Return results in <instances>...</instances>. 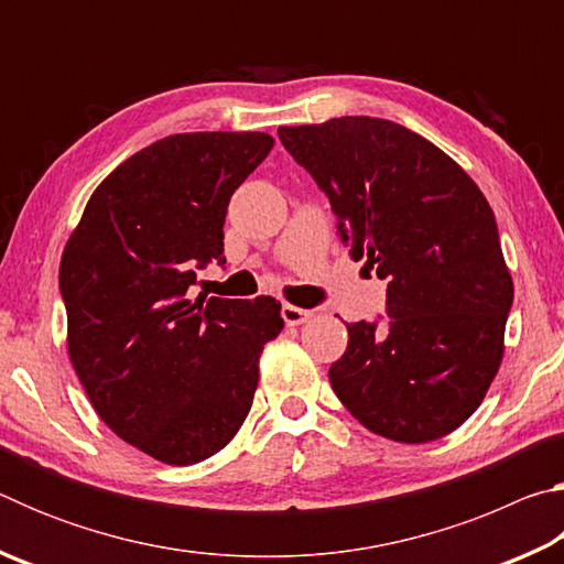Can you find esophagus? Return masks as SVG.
Here are the masks:
<instances>
[{"label": "esophagus", "instance_id": "esophagus-1", "mask_svg": "<svg viewBox=\"0 0 564 564\" xmlns=\"http://www.w3.org/2000/svg\"><path fill=\"white\" fill-rule=\"evenodd\" d=\"M281 318L285 321V326H301V323H305V321L311 318V311L295 308V305H283Z\"/></svg>", "mask_w": 564, "mask_h": 564}]
</instances>
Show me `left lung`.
Listing matches in <instances>:
<instances>
[{
  "mask_svg": "<svg viewBox=\"0 0 564 564\" xmlns=\"http://www.w3.org/2000/svg\"><path fill=\"white\" fill-rule=\"evenodd\" d=\"M279 137L388 279V326L350 323L328 370L348 413L395 443H431L480 408L505 352L512 275L492 208L465 169L400 123L340 117Z\"/></svg>",
  "mask_w": 564,
  "mask_h": 564,
  "instance_id": "obj_1",
  "label": "left lung"
}]
</instances>
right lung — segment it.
Segmentation results:
<instances>
[{
	"label": "right lung",
	"mask_w": 564,
	"mask_h": 564,
	"mask_svg": "<svg viewBox=\"0 0 564 564\" xmlns=\"http://www.w3.org/2000/svg\"><path fill=\"white\" fill-rule=\"evenodd\" d=\"M263 131L174 133L101 181L64 246L66 352L97 415L166 465L234 441L259 386L281 303L188 299L196 269L224 261L234 191L269 156Z\"/></svg>",
	"instance_id": "add662e5"
}]
</instances>
